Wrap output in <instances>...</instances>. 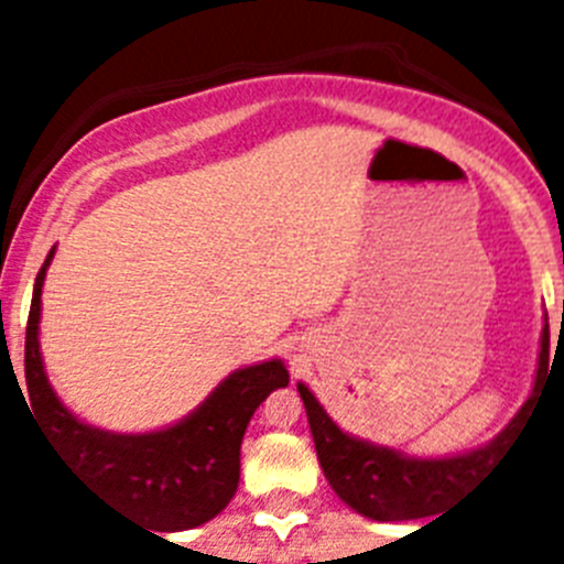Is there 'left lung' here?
<instances>
[{"label": "left lung", "instance_id": "1", "mask_svg": "<svg viewBox=\"0 0 564 564\" xmlns=\"http://www.w3.org/2000/svg\"><path fill=\"white\" fill-rule=\"evenodd\" d=\"M547 344H551V333L545 325L536 383L547 372ZM296 390L305 401L307 423H311L316 455L325 468L327 482L352 511L378 522L421 520V517L435 514V508H441L443 500L455 497L488 463L500 457L502 446H508V441L520 430V421L534 406V395H531L522 403L514 421L480 449L452 457H412L347 435L333 423V417L305 383H296Z\"/></svg>", "mask_w": 564, "mask_h": 564}]
</instances>
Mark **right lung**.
Wrapping results in <instances>:
<instances>
[{
    "instance_id": "right-lung-1",
    "label": "right lung",
    "mask_w": 564,
    "mask_h": 564,
    "mask_svg": "<svg viewBox=\"0 0 564 564\" xmlns=\"http://www.w3.org/2000/svg\"><path fill=\"white\" fill-rule=\"evenodd\" d=\"M50 259L53 251L36 276L24 333L30 398L24 403H30L53 449L118 511L154 531H186L214 520L237 495L239 446L248 421L276 387L291 381L285 364L271 358L231 372L192 415L166 430L121 435L87 426L58 401L39 352L42 288Z\"/></svg>"
}]
</instances>
